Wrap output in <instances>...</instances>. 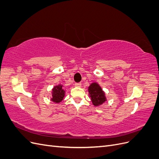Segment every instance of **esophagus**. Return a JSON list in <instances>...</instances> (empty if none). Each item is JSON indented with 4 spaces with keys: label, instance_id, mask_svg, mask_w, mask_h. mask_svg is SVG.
I'll use <instances>...</instances> for the list:
<instances>
[{
    "label": "esophagus",
    "instance_id": "34e87169",
    "mask_svg": "<svg viewBox=\"0 0 159 159\" xmlns=\"http://www.w3.org/2000/svg\"><path fill=\"white\" fill-rule=\"evenodd\" d=\"M75 87H77V88H80L81 86V83H76L75 84Z\"/></svg>",
    "mask_w": 159,
    "mask_h": 159
}]
</instances>
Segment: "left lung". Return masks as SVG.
Here are the masks:
<instances>
[{"instance_id":"obj_1","label":"left lung","mask_w":159,"mask_h":159,"mask_svg":"<svg viewBox=\"0 0 159 159\" xmlns=\"http://www.w3.org/2000/svg\"><path fill=\"white\" fill-rule=\"evenodd\" d=\"M89 96L94 106L97 107L107 102L105 91L97 82L91 83L88 88Z\"/></svg>"}]
</instances>
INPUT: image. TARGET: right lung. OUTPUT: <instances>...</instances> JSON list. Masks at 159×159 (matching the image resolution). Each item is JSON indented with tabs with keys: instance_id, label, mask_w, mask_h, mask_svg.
Segmentation results:
<instances>
[{
	"instance_id": "right-lung-1",
	"label": "right lung",
	"mask_w": 159,
	"mask_h": 159,
	"mask_svg": "<svg viewBox=\"0 0 159 159\" xmlns=\"http://www.w3.org/2000/svg\"><path fill=\"white\" fill-rule=\"evenodd\" d=\"M66 90L64 85L61 84L55 85L52 89V97L50 101L56 103H60L63 101L66 95Z\"/></svg>"
}]
</instances>
